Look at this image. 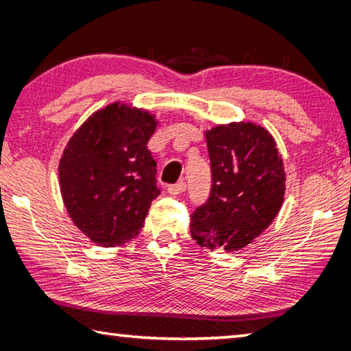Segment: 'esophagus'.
<instances>
[{"label": "esophagus", "mask_w": 351, "mask_h": 351, "mask_svg": "<svg viewBox=\"0 0 351 351\" xmlns=\"http://www.w3.org/2000/svg\"><path fill=\"white\" fill-rule=\"evenodd\" d=\"M185 189H187V184H185L184 181L178 182V184H173V185H169L167 187V193L169 195H181V193L185 191Z\"/></svg>", "instance_id": "esophagus-1"}]
</instances>
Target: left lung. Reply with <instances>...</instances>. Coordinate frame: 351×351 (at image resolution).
<instances>
[{
    "instance_id": "1",
    "label": "left lung",
    "mask_w": 351,
    "mask_h": 351,
    "mask_svg": "<svg viewBox=\"0 0 351 351\" xmlns=\"http://www.w3.org/2000/svg\"><path fill=\"white\" fill-rule=\"evenodd\" d=\"M211 190L191 214L190 232L213 250L245 247L278 215L285 173L270 132L255 123H229L206 131Z\"/></svg>"
}]
</instances>
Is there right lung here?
I'll return each instance as SVG.
<instances>
[{"instance_id": "add662e5", "label": "right lung", "mask_w": 351, "mask_h": 351, "mask_svg": "<svg viewBox=\"0 0 351 351\" xmlns=\"http://www.w3.org/2000/svg\"><path fill=\"white\" fill-rule=\"evenodd\" d=\"M155 128L147 111L116 102L88 117L66 146L58 166L63 202L93 243L113 247L143 228L161 193L146 146Z\"/></svg>"}]
</instances>
